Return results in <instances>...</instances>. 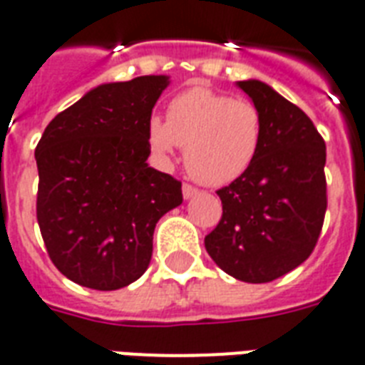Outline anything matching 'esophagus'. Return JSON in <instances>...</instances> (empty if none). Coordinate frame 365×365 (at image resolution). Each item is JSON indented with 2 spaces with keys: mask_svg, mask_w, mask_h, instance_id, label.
<instances>
[{
  "mask_svg": "<svg viewBox=\"0 0 365 365\" xmlns=\"http://www.w3.org/2000/svg\"><path fill=\"white\" fill-rule=\"evenodd\" d=\"M197 194V188H194L192 185H182V196H185V200H190V197H194Z\"/></svg>",
  "mask_w": 365,
  "mask_h": 365,
  "instance_id": "esophagus-1",
  "label": "esophagus"
}]
</instances>
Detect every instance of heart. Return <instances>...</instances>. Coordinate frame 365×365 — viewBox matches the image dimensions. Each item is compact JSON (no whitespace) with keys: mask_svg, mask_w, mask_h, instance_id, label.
I'll list each match as a JSON object with an SVG mask.
<instances>
[{"mask_svg":"<svg viewBox=\"0 0 365 365\" xmlns=\"http://www.w3.org/2000/svg\"><path fill=\"white\" fill-rule=\"evenodd\" d=\"M262 137L264 120L257 104L207 87L175 95L165 121L154 115L146 127L148 146L162 162H169L182 146L186 169L207 186L242 179L261 152Z\"/></svg>","mask_w":365,"mask_h":365,"instance_id":"obj_1","label":"heart"}]
</instances>
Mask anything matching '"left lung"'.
<instances>
[{
	"mask_svg": "<svg viewBox=\"0 0 365 365\" xmlns=\"http://www.w3.org/2000/svg\"><path fill=\"white\" fill-rule=\"evenodd\" d=\"M236 86L259 106L264 137L255 163L217 190L222 217L205 236L217 267L247 284H267L304 262L327 207L326 143L303 110L259 80Z\"/></svg>",
	"mask_w": 365,
	"mask_h": 365,
	"instance_id": "left-lung-1",
	"label": "left lung"
}]
</instances>
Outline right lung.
Wrapping results in <instances>:
<instances>
[{"instance_id": "obj_1", "label": "right lung", "mask_w": 365, "mask_h": 365, "mask_svg": "<svg viewBox=\"0 0 365 365\" xmlns=\"http://www.w3.org/2000/svg\"><path fill=\"white\" fill-rule=\"evenodd\" d=\"M168 86V76H140L95 87L56 114L36 146L45 247L83 287L114 291L140 278L156 222L182 203L179 180L146 163V127Z\"/></svg>"}]
</instances>
